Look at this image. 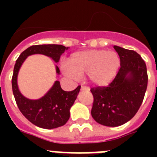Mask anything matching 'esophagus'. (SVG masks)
<instances>
[{"label": "esophagus", "mask_w": 157, "mask_h": 157, "mask_svg": "<svg viewBox=\"0 0 157 157\" xmlns=\"http://www.w3.org/2000/svg\"><path fill=\"white\" fill-rule=\"evenodd\" d=\"M81 90H86V91H90V88L86 86H82Z\"/></svg>", "instance_id": "34e87169"}]
</instances>
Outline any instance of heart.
<instances>
[{"label": "heart", "instance_id": "b5f03b06", "mask_svg": "<svg viewBox=\"0 0 157 157\" xmlns=\"http://www.w3.org/2000/svg\"><path fill=\"white\" fill-rule=\"evenodd\" d=\"M120 67V58L116 52L90 49L72 53L68 64L63 66V71L66 75L74 78L88 75L94 86H106L116 78Z\"/></svg>", "mask_w": 157, "mask_h": 157}]
</instances>
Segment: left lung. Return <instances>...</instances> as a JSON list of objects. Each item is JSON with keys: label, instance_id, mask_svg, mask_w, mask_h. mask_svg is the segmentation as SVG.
<instances>
[{"label": "left lung", "instance_id": "left-lung-1", "mask_svg": "<svg viewBox=\"0 0 157 157\" xmlns=\"http://www.w3.org/2000/svg\"><path fill=\"white\" fill-rule=\"evenodd\" d=\"M120 58V68L107 87L91 89L94 101L91 115L97 123L119 127L135 116L148 84L145 61L138 52L114 45Z\"/></svg>", "mask_w": 157, "mask_h": 157}]
</instances>
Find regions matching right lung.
<instances>
[{"mask_svg":"<svg viewBox=\"0 0 157 157\" xmlns=\"http://www.w3.org/2000/svg\"><path fill=\"white\" fill-rule=\"evenodd\" d=\"M68 47L61 45H32L23 51L14 67L12 85L13 95L22 114L34 125L43 129H54L62 127L68 121L70 109L80 91L78 86L73 91L67 92L62 90L60 82L55 81L52 86L41 98L36 100L29 99L22 94L19 89L17 79L19 71L29 56L41 54L52 58L57 63L59 58ZM56 72L59 75V69L56 65Z\"/></svg>","mask_w":157,"mask_h":157,"instance_id":"right-lung-1","label":"right lung"}]
</instances>
